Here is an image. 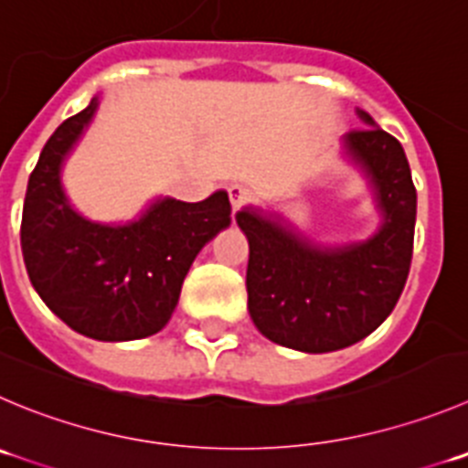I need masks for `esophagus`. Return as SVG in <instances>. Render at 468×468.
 Instances as JSON below:
<instances>
[{"label": "esophagus", "mask_w": 468, "mask_h": 468, "mask_svg": "<svg viewBox=\"0 0 468 468\" xmlns=\"http://www.w3.org/2000/svg\"><path fill=\"white\" fill-rule=\"evenodd\" d=\"M227 193H229V202L234 211H239V208L246 207L248 202H252V190L241 184H231L229 188H227Z\"/></svg>", "instance_id": "esophagus-1"}]
</instances>
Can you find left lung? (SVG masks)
<instances>
[{
  "label": "left lung",
  "mask_w": 468,
  "mask_h": 468,
  "mask_svg": "<svg viewBox=\"0 0 468 468\" xmlns=\"http://www.w3.org/2000/svg\"><path fill=\"white\" fill-rule=\"evenodd\" d=\"M349 131L345 151L375 193L381 227L367 241L322 246L273 213L243 208L250 246L248 310L261 335L289 349L326 354L370 335L393 313L413 255L416 188L402 144L375 119Z\"/></svg>",
  "instance_id": "obj_1"
}]
</instances>
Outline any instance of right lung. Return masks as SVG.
Wrapping results in <instances>:
<instances>
[{
    "mask_svg": "<svg viewBox=\"0 0 468 468\" xmlns=\"http://www.w3.org/2000/svg\"><path fill=\"white\" fill-rule=\"evenodd\" d=\"M98 108V98L46 142L27 184L20 246L43 303L82 335L140 340L170 322L197 252L229 227L225 190L204 202L155 199L137 220L101 225L70 207L61 167Z\"/></svg>",
    "mask_w": 468,
    "mask_h": 468,
    "instance_id": "right-lung-1",
    "label": "right lung"
}]
</instances>
